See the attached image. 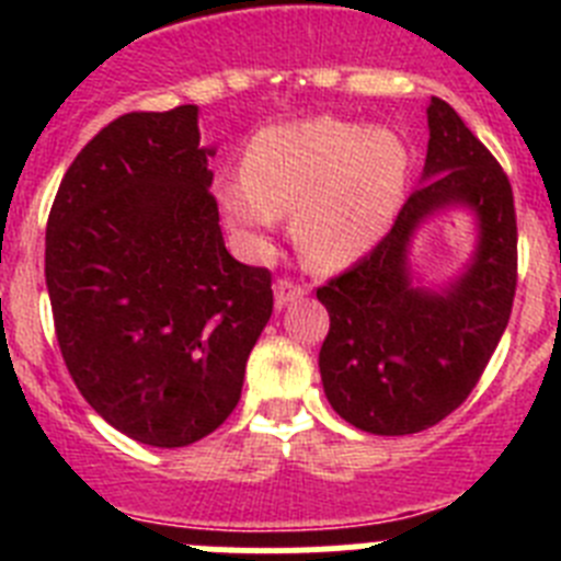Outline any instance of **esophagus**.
Segmentation results:
<instances>
[{
	"instance_id": "obj_1",
	"label": "esophagus",
	"mask_w": 561,
	"mask_h": 561,
	"mask_svg": "<svg viewBox=\"0 0 561 561\" xmlns=\"http://www.w3.org/2000/svg\"><path fill=\"white\" fill-rule=\"evenodd\" d=\"M306 295L304 286L291 284V280H277L275 284V309H286L289 304L300 300Z\"/></svg>"
}]
</instances>
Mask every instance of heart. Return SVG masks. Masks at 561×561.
Listing matches in <instances>:
<instances>
[{
    "mask_svg": "<svg viewBox=\"0 0 561 561\" xmlns=\"http://www.w3.org/2000/svg\"><path fill=\"white\" fill-rule=\"evenodd\" d=\"M410 180L408 146L385 128L309 117L261 128L244 176L219 182L216 202L238 244L270 250L280 216L311 270L354 264L393 225Z\"/></svg>",
    "mask_w": 561,
    "mask_h": 561,
    "instance_id": "heart-1",
    "label": "heart"
}]
</instances>
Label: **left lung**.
<instances>
[{"instance_id":"left-lung-1","label":"left lung","mask_w":561,"mask_h":561,"mask_svg":"<svg viewBox=\"0 0 561 561\" xmlns=\"http://www.w3.org/2000/svg\"><path fill=\"white\" fill-rule=\"evenodd\" d=\"M427 160L393 230L354 270L317 289L331 329L320 376L331 408L362 433L410 435L460 408L508 325L517 286V216L508 176L458 112L427 106ZM476 221L467 264L444 285L412 270V241L438 211Z\"/></svg>"}]
</instances>
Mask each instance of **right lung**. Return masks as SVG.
<instances>
[{"label": "right lung", "mask_w": 561, "mask_h": 561, "mask_svg": "<svg viewBox=\"0 0 561 561\" xmlns=\"http://www.w3.org/2000/svg\"><path fill=\"white\" fill-rule=\"evenodd\" d=\"M199 106L131 112L64 173L47 221L49 306L69 376L148 447L225 424L272 317V277L227 252Z\"/></svg>", "instance_id": "add662e5"}]
</instances>
